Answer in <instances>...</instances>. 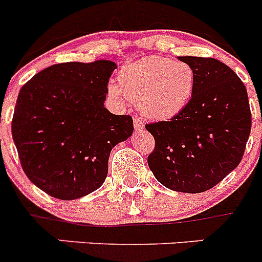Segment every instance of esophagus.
I'll return each mask as SVG.
<instances>
[{
	"instance_id": "esophagus-1",
	"label": "esophagus",
	"mask_w": 262,
	"mask_h": 262,
	"mask_svg": "<svg viewBox=\"0 0 262 262\" xmlns=\"http://www.w3.org/2000/svg\"><path fill=\"white\" fill-rule=\"evenodd\" d=\"M134 127H135L136 131H140V129L144 128V122L140 118L135 117L134 118Z\"/></svg>"
}]
</instances>
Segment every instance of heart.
I'll list each match as a JSON object with an SVG mask.
<instances>
[{"label":"heart","instance_id":"heart-1","mask_svg":"<svg viewBox=\"0 0 262 262\" xmlns=\"http://www.w3.org/2000/svg\"><path fill=\"white\" fill-rule=\"evenodd\" d=\"M195 72L184 61L147 56L123 67L119 84L110 82V94L118 102H139L154 119H170L180 114L193 96Z\"/></svg>","mask_w":262,"mask_h":262}]
</instances>
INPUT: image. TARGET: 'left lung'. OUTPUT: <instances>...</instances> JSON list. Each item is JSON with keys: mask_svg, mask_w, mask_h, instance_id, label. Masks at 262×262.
<instances>
[{"mask_svg": "<svg viewBox=\"0 0 262 262\" xmlns=\"http://www.w3.org/2000/svg\"><path fill=\"white\" fill-rule=\"evenodd\" d=\"M195 72L186 107L172 119L145 124L155 149L148 166L160 184L180 193H202L242 161L252 115L243 81L212 57L180 56Z\"/></svg>", "mask_w": 262, "mask_h": 262, "instance_id": "8db88e82", "label": "left lung"}]
</instances>
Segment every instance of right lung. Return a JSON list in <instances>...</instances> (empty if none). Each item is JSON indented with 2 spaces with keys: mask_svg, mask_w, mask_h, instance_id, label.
I'll list each match as a JSON object with an SVG mask.
<instances>
[{
  "mask_svg": "<svg viewBox=\"0 0 262 262\" xmlns=\"http://www.w3.org/2000/svg\"><path fill=\"white\" fill-rule=\"evenodd\" d=\"M117 64L62 62L36 73L18 94L11 134L23 172L40 190L72 201L105 182L111 149L134 133L133 118L105 107Z\"/></svg>",
  "mask_w": 262,
  "mask_h": 262,
  "instance_id": "add662e5",
  "label": "right lung"
}]
</instances>
